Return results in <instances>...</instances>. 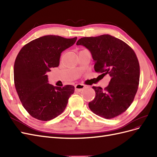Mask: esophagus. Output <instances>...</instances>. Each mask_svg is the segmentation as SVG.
Returning a JSON list of instances; mask_svg holds the SVG:
<instances>
[{"label":"esophagus","mask_w":157,"mask_h":157,"mask_svg":"<svg viewBox=\"0 0 157 157\" xmlns=\"http://www.w3.org/2000/svg\"><path fill=\"white\" fill-rule=\"evenodd\" d=\"M75 91L81 92L85 88V86L84 84H78L75 85Z\"/></svg>","instance_id":"obj_1"}]
</instances>
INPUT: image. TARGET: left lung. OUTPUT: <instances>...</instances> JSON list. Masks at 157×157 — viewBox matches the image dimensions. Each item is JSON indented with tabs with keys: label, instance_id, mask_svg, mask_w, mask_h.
Listing matches in <instances>:
<instances>
[{
	"label": "left lung",
	"instance_id": "8db88e82",
	"mask_svg": "<svg viewBox=\"0 0 157 157\" xmlns=\"http://www.w3.org/2000/svg\"><path fill=\"white\" fill-rule=\"evenodd\" d=\"M77 45H82L91 52L96 72L111 77L104 89L92 87L96 96L88 103L90 110L107 119L121 115L134 101L139 86L140 64L134 50L109 35L82 37Z\"/></svg>",
	"mask_w": 157,
	"mask_h": 157
}]
</instances>
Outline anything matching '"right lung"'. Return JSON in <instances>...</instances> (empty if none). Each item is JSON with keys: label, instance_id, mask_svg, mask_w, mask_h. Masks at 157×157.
<instances>
[{"label": "right lung", "instance_id": "obj_1", "mask_svg": "<svg viewBox=\"0 0 157 157\" xmlns=\"http://www.w3.org/2000/svg\"><path fill=\"white\" fill-rule=\"evenodd\" d=\"M77 39L46 35L29 42L19 52L13 67L14 84L22 105L36 119L48 121L59 115L74 93L72 85L61 88L48 83L46 73L58 67L61 52Z\"/></svg>", "mask_w": 157, "mask_h": 157}]
</instances>
